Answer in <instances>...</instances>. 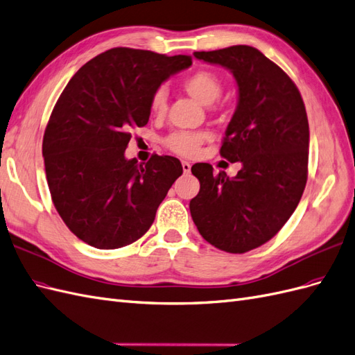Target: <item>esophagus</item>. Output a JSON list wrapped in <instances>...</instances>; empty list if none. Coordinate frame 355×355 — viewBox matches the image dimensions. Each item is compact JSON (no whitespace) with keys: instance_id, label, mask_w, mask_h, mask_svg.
<instances>
[{"instance_id":"1","label":"esophagus","mask_w":355,"mask_h":355,"mask_svg":"<svg viewBox=\"0 0 355 355\" xmlns=\"http://www.w3.org/2000/svg\"><path fill=\"white\" fill-rule=\"evenodd\" d=\"M182 170H184V173H189L191 170V164L188 161H182Z\"/></svg>"}]
</instances>
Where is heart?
<instances>
[{
    "instance_id": "obj_1",
    "label": "heart",
    "mask_w": 355,
    "mask_h": 355,
    "mask_svg": "<svg viewBox=\"0 0 355 355\" xmlns=\"http://www.w3.org/2000/svg\"><path fill=\"white\" fill-rule=\"evenodd\" d=\"M182 88L188 95L201 104H212L221 94L223 85L218 76L209 70H197L188 74L182 80ZM149 110L154 116H162L167 110L166 91L159 88L152 94ZM212 134L209 131H175L164 139V145L168 150L180 157H194L205 141L210 140Z\"/></svg>"
}]
</instances>
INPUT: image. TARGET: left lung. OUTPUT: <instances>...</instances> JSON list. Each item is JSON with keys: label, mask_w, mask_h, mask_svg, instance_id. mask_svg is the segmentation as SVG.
Returning <instances> with one entry per match:
<instances>
[{"label": "left lung", "mask_w": 355, "mask_h": 355, "mask_svg": "<svg viewBox=\"0 0 355 355\" xmlns=\"http://www.w3.org/2000/svg\"><path fill=\"white\" fill-rule=\"evenodd\" d=\"M194 56L225 67L237 82V107L219 154L242 168L228 178L225 171L214 175L207 162L191 167L200 180L191 216L210 245L243 254L276 236L299 205L308 180V116L290 76L255 47Z\"/></svg>", "instance_id": "8db88e82"}]
</instances>
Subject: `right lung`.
Returning a JSON list of instances; mask_svg holds the SVG:
<instances>
[{
  "label": "right lung",
  "instance_id": "right-lung-1",
  "mask_svg": "<svg viewBox=\"0 0 355 355\" xmlns=\"http://www.w3.org/2000/svg\"><path fill=\"white\" fill-rule=\"evenodd\" d=\"M191 56L113 47L80 67L60 95L43 137L47 185L60 216L98 249L136 242L182 175L175 157L127 159L130 130L145 127L149 101Z\"/></svg>",
  "mask_w": 355,
  "mask_h": 355
}]
</instances>
